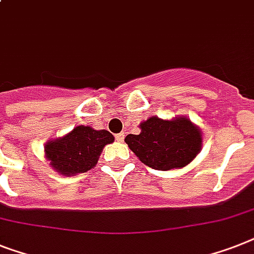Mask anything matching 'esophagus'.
Instances as JSON below:
<instances>
[{
	"mask_svg": "<svg viewBox=\"0 0 254 254\" xmlns=\"http://www.w3.org/2000/svg\"><path fill=\"white\" fill-rule=\"evenodd\" d=\"M124 137H125V133H119L116 134V139L119 142H123L124 141Z\"/></svg>",
	"mask_w": 254,
	"mask_h": 254,
	"instance_id": "1",
	"label": "esophagus"
}]
</instances>
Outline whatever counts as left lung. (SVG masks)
Instances as JSON below:
<instances>
[{"mask_svg": "<svg viewBox=\"0 0 254 254\" xmlns=\"http://www.w3.org/2000/svg\"><path fill=\"white\" fill-rule=\"evenodd\" d=\"M139 134H127L125 142L143 164L154 170L183 168L202 147L199 127L188 117L162 120L152 116L139 124Z\"/></svg>", "mask_w": 254, "mask_h": 254, "instance_id": "8db88e82", "label": "left lung"}]
</instances>
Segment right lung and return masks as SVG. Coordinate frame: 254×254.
Wrapping results in <instances>:
<instances>
[{"mask_svg":"<svg viewBox=\"0 0 254 254\" xmlns=\"http://www.w3.org/2000/svg\"><path fill=\"white\" fill-rule=\"evenodd\" d=\"M113 141L115 137L108 130L79 125L66 135L49 141L44 147L45 158L64 176L83 174L94 168L104 146Z\"/></svg>","mask_w":254,"mask_h":254,"instance_id":"add662e5","label":"right lung"}]
</instances>
